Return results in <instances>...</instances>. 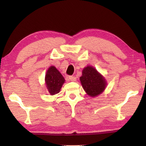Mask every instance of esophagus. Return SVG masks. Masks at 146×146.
<instances>
[{"label": "esophagus", "instance_id": "34e87169", "mask_svg": "<svg viewBox=\"0 0 146 146\" xmlns=\"http://www.w3.org/2000/svg\"><path fill=\"white\" fill-rule=\"evenodd\" d=\"M68 78L70 81H72V82H75L76 80V78L75 76H68Z\"/></svg>", "mask_w": 146, "mask_h": 146}]
</instances>
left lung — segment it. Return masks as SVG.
Returning a JSON list of instances; mask_svg holds the SVG:
<instances>
[{
	"instance_id": "obj_1",
	"label": "left lung",
	"mask_w": 146,
	"mask_h": 146,
	"mask_svg": "<svg viewBox=\"0 0 146 146\" xmlns=\"http://www.w3.org/2000/svg\"><path fill=\"white\" fill-rule=\"evenodd\" d=\"M80 80L86 93L92 98L101 94L107 86L105 78L94 67L89 65L83 69Z\"/></svg>"
}]
</instances>
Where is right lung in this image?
Segmentation results:
<instances>
[{"label": "right lung", "instance_id": "1", "mask_svg": "<svg viewBox=\"0 0 146 146\" xmlns=\"http://www.w3.org/2000/svg\"><path fill=\"white\" fill-rule=\"evenodd\" d=\"M64 82V78L56 68L54 66H50L45 75V84L47 91L50 95L53 96L59 93Z\"/></svg>", "mask_w": 146, "mask_h": 146}]
</instances>
